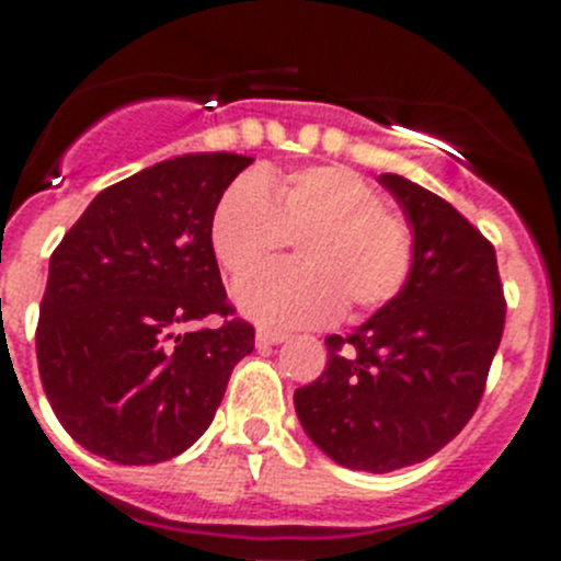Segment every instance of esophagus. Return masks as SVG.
Listing matches in <instances>:
<instances>
[{"label": "esophagus", "mask_w": 561, "mask_h": 561, "mask_svg": "<svg viewBox=\"0 0 561 561\" xmlns=\"http://www.w3.org/2000/svg\"><path fill=\"white\" fill-rule=\"evenodd\" d=\"M286 340L284 331H272V329H261L255 334V342L261 345V348H266V345H280V342Z\"/></svg>", "instance_id": "esophagus-1"}]
</instances>
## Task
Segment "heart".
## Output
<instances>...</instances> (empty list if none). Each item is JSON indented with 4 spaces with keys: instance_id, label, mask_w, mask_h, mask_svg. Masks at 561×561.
<instances>
[{
    "instance_id": "1",
    "label": "heart",
    "mask_w": 561,
    "mask_h": 561,
    "mask_svg": "<svg viewBox=\"0 0 561 561\" xmlns=\"http://www.w3.org/2000/svg\"><path fill=\"white\" fill-rule=\"evenodd\" d=\"M297 238L300 264L238 286V306L270 325H320L393 300L413 270V230L368 180L342 165L232 182L213 210L210 244L236 280L264 270Z\"/></svg>"
}]
</instances>
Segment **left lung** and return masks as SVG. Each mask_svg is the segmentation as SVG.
<instances>
[{
    "mask_svg": "<svg viewBox=\"0 0 561 561\" xmlns=\"http://www.w3.org/2000/svg\"><path fill=\"white\" fill-rule=\"evenodd\" d=\"M379 185L413 230L408 284L348 336H325V370L295 390L317 447L376 474L427 460L466 427L505 325L494 247L427 187L399 173Z\"/></svg>",
    "mask_w": 561,
    "mask_h": 561,
    "instance_id": "left-lung-1",
    "label": "left lung"
}]
</instances>
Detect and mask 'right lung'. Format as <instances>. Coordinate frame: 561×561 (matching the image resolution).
<instances>
[{"label": "right lung", "instance_id": "1", "mask_svg": "<svg viewBox=\"0 0 561 561\" xmlns=\"http://www.w3.org/2000/svg\"><path fill=\"white\" fill-rule=\"evenodd\" d=\"M252 157L182 153L106 187L49 257L36 329L61 427L123 466L176 458L210 427L255 331L232 320L213 210ZM219 313V330H199Z\"/></svg>", "mask_w": 561, "mask_h": 561}]
</instances>
